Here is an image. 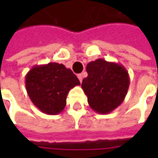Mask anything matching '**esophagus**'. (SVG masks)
I'll return each instance as SVG.
<instances>
[{"mask_svg":"<svg viewBox=\"0 0 158 158\" xmlns=\"http://www.w3.org/2000/svg\"><path fill=\"white\" fill-rule=\"evenodd\" d=\"M78 79H79V81H80V82H82V80H83L82 74H78Z\"/></svg>","mask_w":158,"mask_h":158,"instance_id":"esophagus-1","label":"esophagus"}]
</instances>
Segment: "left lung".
Segmentation results:
<instances>
[{"mask_svg": "<svg viewBox=\"0 0 158 158\" xmlns=\"http://www.w3.org/2000/svg\"><path fill=\"white\" fill-rule=\"evenodd\" d=\"M88 76L82 87L89 106L100 114H107L123 102L129 86V76L120 63L96 59L86 66Z\"/></svg>", "mask_w": 158, "mask_h": 158, "instance_id": "left-lung-1", "label": "left lung"}]
</instances>
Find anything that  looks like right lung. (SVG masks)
<instances>
[{"instance_id":"right-lung-1","label":"right lung","mask_w":158,"mask_h":158,"mask_svg":"<svg viewBox=\"0 0 158 158\" xmlns=\"http://www.w3.org/2000/svg\"><path fill=\"white\" fill-rule=\"evenodd\" d=\"M79 85L71 69L56 62L34 66L25 76L26 89L31 102L48 115L62 113L69 90Z\"/></svg>"}]
</instances>
